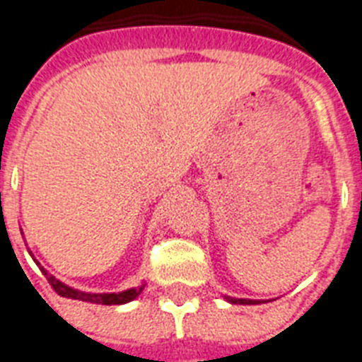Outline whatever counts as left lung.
Here are the masks:
<instances>
[{
    "instance_id": "obj_1",
    "label": "left lung",
    "mask_w": 362,
    "mask_h": 362,
    "mask_svg": "<svg viewBox=\"0 0 362 362\" xmlns=\"http://www.w3.org/2000/svg\"><path fill=\"white\" fill-rule=\"evenodd\" d=\"M226 300L231 304H261V303H267V300H253V298H235V297H227L226 295Z\"/></svg>"
}]
</instances>
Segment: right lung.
I'll list each match as a JSON object with an SVG mask.
<instances>
[{
	"instance_id": "obj_1",
	"label": "right lung",
	"mask_w": 362,
	"mask_h": 362,
	"mask_svg": "<svg viewBox=\"0 0 362 362\" xmlns=\"http://www.w3.org/2000/svg\"><path fill=\"white\" fill-rule=\"evenodd\" d=\"M31 257H33V255H31ZM33 261L39 264L37 259H33ZM39 267H41V264H39ZM41 270H42V274L47 276L48 284L54 287V291L58 293V295H62V297L75 298V300H84V303L107 304V306H110V304H125V303H131V300H135V298L142 293L144 286H146V284H142V286L131 287V289H125V291H120V293H88V291H78V289H75V287H69L67 284H64V281H59L56 276L48 274L47 270L42 269V267Z\"/></svg>"
}]
</instances>
